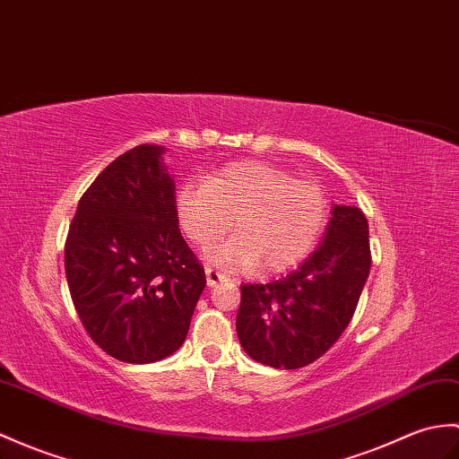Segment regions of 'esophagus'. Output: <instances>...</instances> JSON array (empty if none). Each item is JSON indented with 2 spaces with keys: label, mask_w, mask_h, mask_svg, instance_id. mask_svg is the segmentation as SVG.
Here are the masks:
<instances>
[{
  "label": "esophagus",
  "mask_w": 459,
  "mask_h": 459,
  "mask_svg": "<svg viewBox=\"0 0 459 459\" xmlns=\"http://www.w3.org/2000/svg\"><path fill=\"white\" fill-rule=\"evenodd\" d=\"M205 275H207V285H209V287H215V285L221 283V281H227V275L221 273V272L215 270V268H205Z\"/></svg>",
  "instance_id": "obj_1"
}]
</instances>
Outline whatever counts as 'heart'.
I'll return each mask as SVG.
<instances>
[{"mask_svg":"<svg viewBox=\"0 0 459 459\" xmlns=\"http://www.w3.org/2000/svg\"><path fill=\"white\" fill-rule=\"evenodd\" d=\"M178 217L187 238L207 248L229 232L237 237L211 252V260L264 275L303 262L328 219L325 191L265 162L225 166L205 181L178 191Z\"/></svg>","mask_w":459,"mask_h":459,"instance_id":"b5f03b06","label":"heart"}]
</instances>
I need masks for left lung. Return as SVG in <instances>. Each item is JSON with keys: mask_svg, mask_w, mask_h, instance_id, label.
I'll list each match as a JSON object with an SVG mask.
<instances>
[{"mask_svg": "<svg viewBox=\"0 0 459 459\" xmlns=\"http://www.w3.org/2000/svg\"><path fill=\"white\" fill-rule=\"evenodd\" d=\"M318 248L272 283L240 285L237 334L247 354L275 369L313 364L350 325L368 281V219L334 205Z\"/></svg>", "mask_w": 459, "mask_h": 459, "instance_id": "1", "label": "left lung"}]
</instances>
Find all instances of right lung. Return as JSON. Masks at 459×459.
Listing matches in <instances>:
<instances>
[{"label":"right lung","mask_w":459,"mask_h":459,"mask_svg":"<svg viewBox=\"0 0 459 459\" xmlns=\"http://www.w3.org/2000/svg\"><path fill=\"white\" fill-rule=\"evenodd\" d=\"M162 154L141 144L113 160L82 195L64 248L83 328L129 364L164 359L184 344L207 283L179 232Z\"/></svg>","instance_id":"1"}]
</instances>
